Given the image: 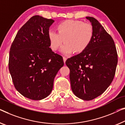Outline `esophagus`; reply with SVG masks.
I'll use <instances>...</instances> for the list:
<instances>
[{"mask_svg": "<svg viewBox=\"0 0 125 125\" xmlns=\"http://www.w3.org/2000/svg\"><path fill=\"white\" fill-rule=\"evenodd\" d=\"M63 62H64V63H65V62H66V61L67 60V58L65 57H63Z\"/></svg>", "mask_w": 125, "mask_h": 125, "instance_id": "1", "label": "esophagus"}]
</instances>
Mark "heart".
<instances>
[{
  "label": "heart",
  "mask_w": 125,
  "mask_h": 125,
  "mask_svg": "<svg viewBox=\"0 0 125 125\" xmlns=\"http://www.w3.org/2000/svg\"><path fill=\"white\" fill-rule=\"evenodd\" d=\"M58 32L50 30L48 36L51 49L55 51L65 44L61 49L64 55L81 53L89 46L94 36V29L90 24L80 21L67 20L57 26Z\"/></svg>",
  "instance_id": "1"
}]
</instances>
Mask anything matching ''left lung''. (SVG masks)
<instances>
[{"instance_id":"left-lung-1","label":"left lung","mask_w":125,"mask_h":125,"mask_svg":"<svg viewBox=\"0 0 125 125\" xmlns=\"http://www.w3.org/2000/svg\"><path fill=\"white\" fill-rule=\"evenodd\" d=\"M94 29L90 44L84 51L67 59L74 94L84 100L94 99L109 87L118 62L114 41L95 18L86 17Z\"/></svg>"}]
</instances>
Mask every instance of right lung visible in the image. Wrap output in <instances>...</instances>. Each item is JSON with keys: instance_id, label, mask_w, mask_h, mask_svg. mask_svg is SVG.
<instances>
[{"instance_id": "1", "label": "right lung", "mask_w": 125, "mask_h": 125, "mask_svg": "<svg viewBox=\"0 0 125 125\" xmlns=\"http://www.w3.org/2000/svg\"><path fill=\"white\" fill-rule=\"evenodd\" d=\"M54 21L31 17L18 31L9 52V70L16 90L39 100L52 92L54 80L64 65L63 58L50 48L48 32Z\"/></svg>"}]
</instances>
